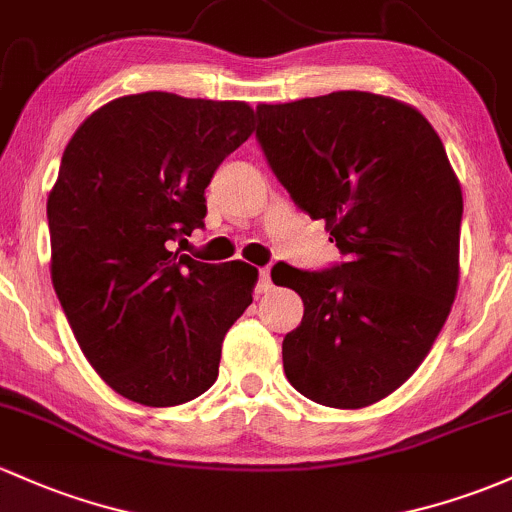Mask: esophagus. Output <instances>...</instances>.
Instances as JSON below:
<instances>
[{
  "mask_svg": "<svg viewBox=\"0 0 512 512\" xmlns=\"http://www.w3.org/2000/svg\"><path fill=\"white\" fill-rule=\"evenodd\" d=\"M273 283H271V268H261L258 271V285H256V293H271Z\"/></svg>",
  "mask_w": 512,
  "mask_h": 512,
  "instance_id": "esophagus-1",
  "label": "esophagus"
}]
</instances>
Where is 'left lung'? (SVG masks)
I'll return each mask as SVG.
<instances>
[{
	"mask_svg": "<svg viewBox=\"0 0 512 512\" xmlns=\"http://www.w3.org/2000/svg\"><path fill=\"white\" fill-rule=\"evenodd\" d=\"M256 117L278 183L344 256L324 271L273 266L305 305L283 339L285 376L327 408H366L408 381L452 310L459 180L432 124L390 97L344 90Z\"/></svg>",
	"mask_w": 512,
	"mask_h": 512,
	"instance_id": "1",
	"label": "left lung"
}]
</instances>
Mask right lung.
Listing matches in <instances>:
<instances>
[{"instance_id":"right-lung-1","label":"right lung","mask_w":512,"mask_h":512,"mask_svg":"<svg viewBox=\"0 0 512 512\" xmlns=\"http://www.w3.org/2000/svg\"><path fill=\"white\" fill-rule=\"evenodd\" d=\"M251 131L246 102L144 92L104 104L65 146L48 195L53 288L82 354L134 403L205 393L254 300V266L175 251L205 227V188Z\"/></svg>"}]
</instances>
